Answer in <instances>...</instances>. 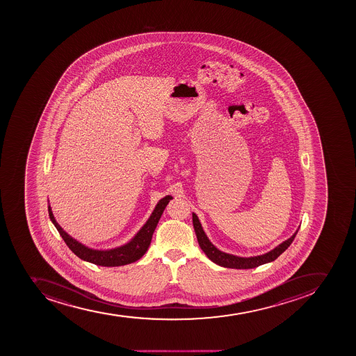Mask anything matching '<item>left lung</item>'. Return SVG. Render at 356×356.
<instances>
[{
  "label": "left lung",
  "instance_id": "obj_1",
  "mask_svg": "<svg viewBox=\"0 0 356 356\" xmlns=\"http://www.w3.org/2000/svg\"><path fill=\"white\" fill-rule=\"evenodd\" d=\"M192 222H193V227H195V236L198 239L199 245L202 249V252L207 255V257L211 261H214L215 264L223 266V268H240V270L241 268L243 270V268H257L259 265L275 261L291 245L297 232H298V230H297L293 236H290L289 239L283 241L282 243L272 249L270 252H266L264 255L254 256V257H238V256L220 252V249L216 248L209 241L206 233L202 230V224L199 222L198 216L195 213H192Z\"/></svg>",
  "mask_w": 356,
  "mask_h": 356
}]
</instances>
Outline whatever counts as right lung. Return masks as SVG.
I'll list each match as a JSON object with an SVG mask.
<instances>
[{
	"label": "right lung",
	"instance_id": "add662e5",
	"mask_svg": "<svg viewBox=\"0 0 356 356\" xmlns=\"http://www.w3.org/2000/svg\"><path fill=\"white\" fill-rule=\"evenodd\" d=\"M170 199L173 198L170 195H166L165 198L161 199L158 202L152 214L147 220V223L140 229L136 236L129 243L117 247V248L109 249V250H97V249L88 248L86 245H82L77 240L72 238L58 224L57 220L54 218V213L51 211L50 206H49V216H50L52 223L54 224V227H57L58 232L60 233L63 241L77 257L81 258L83 261H90L92 264L113 268V266L131 264L145 255L152 243L154 229L157 227L163 211L166 208L167 204L170 202Z\"/></svg>",
	"mask_w": 356,
	"mask_h": 356
}]
</instances>
